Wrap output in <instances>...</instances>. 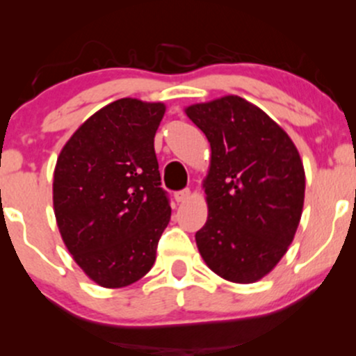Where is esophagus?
Listing matches in <instances>:
<instances>
[{
  "instance_id": "obj_1",
  "label": "esophagus",
  "mask_w": 356,
  "mask_h": 356,
  "mask_svg": "<svg viewBox=\"0 0 356 356\" xmlns=\"http://www.w3.org/2000/svg\"><path fill=\"white\" fill-rule=\"evenodd\" d=\"M174 199L177 202H186V201H189L191 199V191L189 189H182V191H177L174 194Z\"/></svg>"
}]
</instances>
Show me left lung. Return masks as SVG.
Masks as SVG:
<instances>
[{"label":"left lung","mask_w":356,"mask_h":356,"mask_svg":"<svg viewBox=\"0 0 356 356\" xmlns=\"http://www.w3.org/2000/svg\"><path fill=\"white\" fill-rule=\"evenodd\" d=\"M206 134L207 216L195 243L216 275L254 283L286 254L305 202V169L288 134L238 95L186 108Z\"/></svg>","instance_id":"1"}]
</instances>
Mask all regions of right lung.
<instances>
[{
  "instance_id": "obj_1",
  "label": "right lung",
  "mask_w": 356,
  "mask_h": 356,
  "mask_svg": "<svg viewBox=\"0 0 356 356\" xmlns=\"http://www.w3.org/2000/svg\"><path fill=\"white\" fill-rule=\"evenodd\" d=\"M164 104L120 99L65 144L53 174L58 229L75 263L104 288H124L154 266L170 220L154 150Z\"/></svg>"
}]
</instances>
